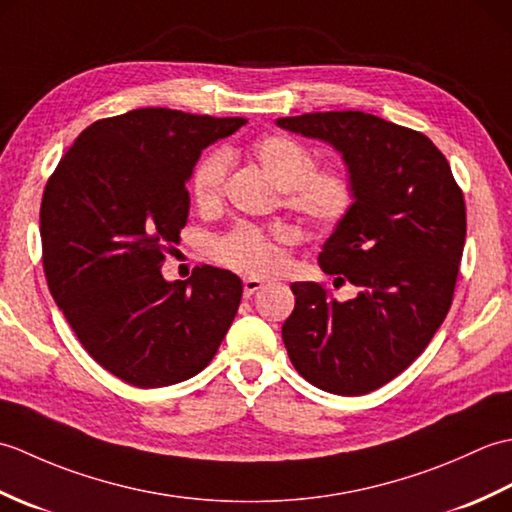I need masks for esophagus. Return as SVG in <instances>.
<instances>
[{
  "label": "esophagus",
  "mask_w": 512,
  "mask_h": 512,
  "mask_svg": "<svg viewBox=\"0 0 512 512\" xmlns=\"http://www.w3.org/2000/svg\"><path fill=\"white\" fill-rule=\"evenodd\" d=\"M262 288H264L262 279H255V277L244 279V297H253L255 292H259Z\"/></svg>",
  "instance_id": "esophagus-1"
}]
</instances>
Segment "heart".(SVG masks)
Returning <instances> with one entry per match:
<instances>
[{"label": "heart", "mask_w": 512, "mask_h": 512, "mask_svg": "<svg viewBox=\"0 0 512 512\" xmlns=\"http://www.w3.org/2000/svg\"><path fill=\"white\" fill-rule=\"evenodd\" d=\"M253 154L279 189H284L286 209L310 231H334L350 217L356 204L354 180L343 169H317V156L290 136H264L253 145ZM226 151L206 154L191 173V195L200 209L222 202L228 176ZM277 228L237 224L215 237L209 253L226 268L244 275H266L277 264Z\"/></svg>", "instance_id": "heart-1"}]
</instances>
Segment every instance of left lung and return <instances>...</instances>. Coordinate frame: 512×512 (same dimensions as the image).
<instances>
[{
  "label": "left lung",
  "instance_id": "left-lung-1",
  "mask_svg": "<svg viewBox=\"0 0 512 512\" xmlns=\"http://www.w3.org/2000/svg\"><path fill=\"white\" fill-rule=\"evenodd\" d=\"M277 125L343 154L356 204L319 262L334 286L358 288L336 301L325 284H292L295 310L281 336L308 383L363 396L405 372L447 317L466 237L464 193L442 151L416 129L352 110Z\"/></svg>",
  "mask_w": 512,
  "mask_h": 512
}]
</instances>
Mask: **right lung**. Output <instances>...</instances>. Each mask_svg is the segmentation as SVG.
<instances>
[{"label": "right lung", "mask_w": 512, "mask_h": 512, "mask_svg": "<svg viewBox=\"0 0 512 512\" xmlns=\"http://www.w3.org/2000/svg\"><path fill=\"white\" fill-rule=\"evenodd\" d=\"M246 118L145 107L83 129L41 200L43 273L52 299L96 363L154 389L213 361L242 301V281L200 266L162 279L189 217L187 180L202 149Z\"/></svg>", "instance_id": "obj_1"}]
</instances>
